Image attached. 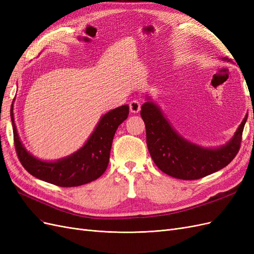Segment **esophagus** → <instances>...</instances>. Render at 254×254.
<instances>
[{
	"label": "esophagus",
	"mask_w": 254,
	"mask_h": 254,
	"mask_svg": "<svg viewBox=\"0 0 254 254\" xmlns=\"http://www.w3.org/2000/svg\"><path fill=\"white\" fill-rule=\"evenodd\" d=\"M129 108H130V111H131L132 113H137L140 111L141 109V101L140 99H133V101L130 102L129 104Z\"/></svg>",
	"instance_id": "34e87169"
}]
</instances>
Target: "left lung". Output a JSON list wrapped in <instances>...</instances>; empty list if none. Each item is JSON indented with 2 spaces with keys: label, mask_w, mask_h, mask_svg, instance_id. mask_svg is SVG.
Masks as SVG:
<instances>
[{
  "label": "left lung",
  "mask_w": 254,
  "mask_h": 254,
  "mask_svg": "<svg viewBox=\"0 0 254 254\" xmlns=\"http://www.w3.org/2000/svg\"><path fill=\"white\" fill-rule=\"evenodd\" d=\"M141 117L146 127V143L160 171L181 180H197L227 166L241 148L247 117L232 140L220 148H201L178 135L162 112L151 102L143 104Z\"/></svg>",
  "instance_id": "left-lung-1"
}]
</instances>
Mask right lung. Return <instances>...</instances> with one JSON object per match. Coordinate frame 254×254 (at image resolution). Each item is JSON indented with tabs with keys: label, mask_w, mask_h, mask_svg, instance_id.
Instances as JSON below:
<instances>
[{
	"label": "right lung",
	"mask_w": 254,
	"mask_h": 254,
	"mask_svg": "<svg viewBox=\"0 0 254 254\" xmlns=\"http://www.w3.org/2000/svg\"><path fill=\"white\" fill-rule=\"evenodd\" d=\"M128 114L127 105L108 112L99 121L94 132L81 149L56 162H43L29 155L23 147L14 125L11 106L10 117L17 156L22 166L38 179L61 188L83 186L99 178L107 170L113 136Z\"/></svg>",
	"instance_id": "right-lung-1"
}]
</instances>
